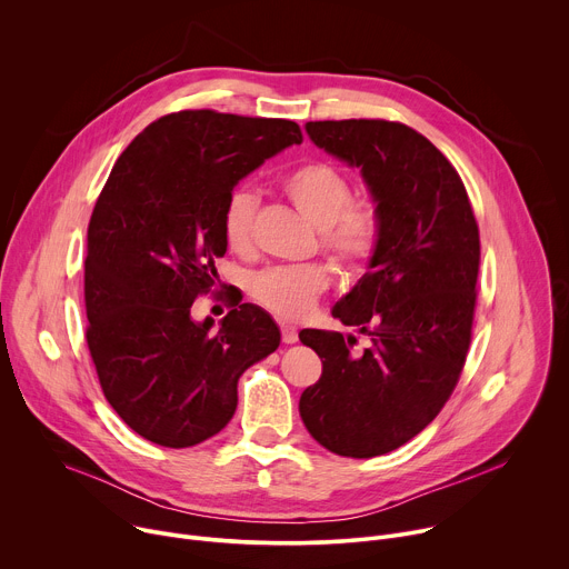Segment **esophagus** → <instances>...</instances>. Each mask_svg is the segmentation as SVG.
Segmentation results:
<instances>
[{"label": "esophagus", "instance_id": "obj_1", "mask_svg": "<svg viewBox=\"0 0 569 569\" xmlns=\"http://www.w3.org/2000/svg\"><path fill=\"white\" fill-rule=\"evenodd\" d=\"M281 338L286 345H295L299 338H297V329L290 327V323H281Z\"/></svg>", "mask_w": 569, "mask_h": 569}]
</instances>
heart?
Masks as SVG:
<instances>
[{
  "instance_id": "b5f03b06",
  "label": "heart",
  "mask_w": 569,
  "mask_h": 569,
  "mask_svg": "<svg viewBox=\"0 0 569 569\" xmlns=\"http://www.w3.org/2000/svg\"><path fill=\"white\" fill-rule=\"evenodd\" d=\"M286 196L297 211L321 231V246L347 270H360L373 257L378 216L367 204H353L349 178L323 161H310L283 180ZM257 198L236 189L222 211V236L233 252H250ZM329 270L321 266L270 268L252 283V295L272 312L299 319L329 288Z\"/></svg>"
}]
</instances>
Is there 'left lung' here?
<instances>
[{"instance_id":"left-lung-1","label":"left lung","mask_w":569,"mask_h":569,"mask_svg":"<svg viewBox=\"0 0 569 569\" xmlns=\"http://www.w3.org/2000/svg\"><path fill=\"white\" fill-rule=\"evenodd\" d=\"M310 141L360 169L376 204L378 242L367 272L331 310L356 336L303 329L321 378L299 398L310 437L369 459L415 439L450 398L466 362L479 231L450 161L417 130L380 119L308 121Z\"/></svg>"}]
</instances>
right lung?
<instances>
[{"label":"right lung","instance_id":"add662e5","mask_svg":"<svg viewBox=\"0 0 569 569\" xmlns=\"http://www.w3.org/2000/svg\"><path fill=\"white\" fill-rule=\"evenodd\" d=\"M301 143L286 119L184 110L152 121L121 152L88 229V347L114 412L139 437L189 448L218 435L238 378L277 351L281 331L240 303L213 329L191 306L227 252L222 211L233 187Z\"/></svg>","mask_w":569,"mask_h":569}]
</instances>
